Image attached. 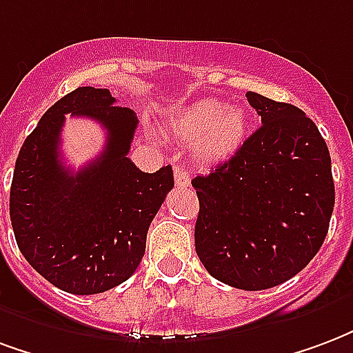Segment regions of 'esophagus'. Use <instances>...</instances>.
Masks as SVG:
<instances>
[{"label":"esophagus","instance_id":"1","mask_svg":"<svg viewBox=\"0 0 353 353\" xmlns=\"http://www.w3.org/2000/svg\"><path fill=\"white\" fill-rule=\"evenodd\" d=\"M174 181H176V187H189L190 174L181 166H176L174 168Z\"/></svg>","mask_w":353,"mask_h":353}]
</instances>
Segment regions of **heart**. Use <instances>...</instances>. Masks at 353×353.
Wrapping results in <instances>:
<instances>
[{"instance_id": "b5f03b06", "label": "heart", "mask_w": 353, "mask_h": 353, "mask_svg": "<svg viewBox=\"0 0 353 353\" xmlns=\"http://www.w3.org/2000/svg\"><path fill=\"white\" fill-rule=\"evenodd\" d=\"M166 132L179 142H192V155L198 163H223L245 142L247 114L237 106L205 99L170 117Z\"/></svg>"}]
</instances>
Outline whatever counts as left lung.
Here are the masks:
<instances>
[{
  "instance_id": "obj_1",
  "label": "left lung",
  "mask_w": 353,
  "mask_h": 353,
  "mask_svg": "<svg viewBox=\"0 0 353 353\" xmlns=\"http://www.w3.org/2000/svg\"><path fill=\"white\" fill-rule=\"evenodd\" d=\"M247 101L262 127L232 159L192 179L194 245L211 276L256 292L286 283L316 256L335 185L327 143L305 112L254 91Z\"/></svg>"
}]
</instances>
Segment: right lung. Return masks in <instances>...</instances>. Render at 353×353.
I'll list each match as a JSON object with an SVG mask.
<instances>
[{"instance_id": "obj_1", "label": "right lung", "mask_w": 353, "mask_h": 353, "mask_svg": "<svg viewBox=\"0 0 353 353\" xmlns=\"http://www.w3.org/2000/svg\"><path fill=\"white\" fill-rule=\"evenodd\" d=\"M67 113L107 129L103 153L78 172L59 153ZM137 127V114L116 106L110 91L78 88L46 110L18 153L9 200L18 249L63 292H106L125 283L143 258L148 230L174 187V172L137 168L127 157Z\"/></svg>"}]
</instances>
